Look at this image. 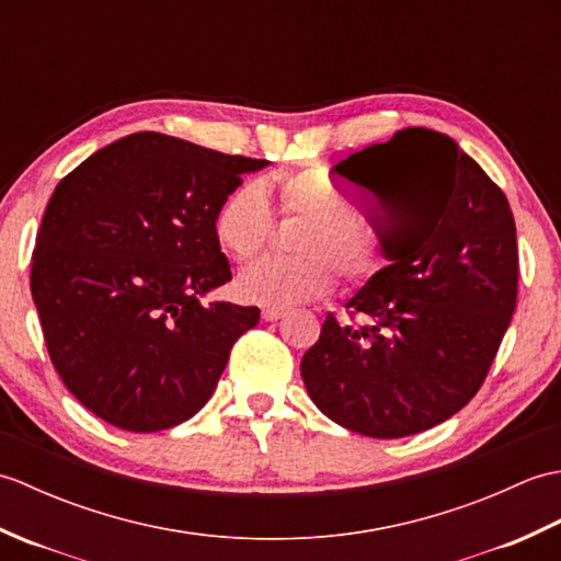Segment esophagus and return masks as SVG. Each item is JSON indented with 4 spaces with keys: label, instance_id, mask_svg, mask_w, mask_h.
I'll use <instances>...</instances> for the list:
<instances>
[{
    "label": "esophagus",
    "instance_id": "1",
    "mask_svg": "<svg viewBox=\"0 0 561 561\" xmlns=\"http://www.w3.org/2000/svg\"><path fill=\"white\" fill-rule=\"evenodd\" d=\"M287 316V308L284 306H267V308H262V318L265 320H279V318H284Z\"/></svg>",
    "mask_w": 561,
    "mask_h": 561
}]
</instances>
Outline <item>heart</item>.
Returning <instances> with one entry per match:
<instances>
[{
    "mask_svg": "<svg viewBox=\"0 0 561 561\" xmlns=\"http://www.w3.org/2000/svg\"><path fill=\"white\" fill-rule=\"evenodd\" d=\"M274 195L282 217L301 221L289 241L296 255L257 260L238 274L243 301L291 306L325 294L335 272L347 289H364L388 270V238L356 211L352 195L325 169L274 178ZM211 233L226 255L253 260L272 233L265 190L253 181L231 187L214 209Z\"/></svg>",
    "mask_w": 561,
    "mask_h": 561,
    "instance_id": "b5f03b06",
    "label": "heart"
}]
</instances>
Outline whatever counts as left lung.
Instances as JSON below:
<instances>
[{
	"label": "left lung",
	"instance_id": "obj_1",
	"mask_svg": "<svg viewBox=\"0 0 561 561\" xmlns=\"http://www.w3.org/2000/svg\"><path fill=\"white\" fill-rule=\"evenodd\" d=\"M335 171L380 202L390 265L344 306L352 323L328 313L301 359L306 390L350 432H426L478 396L516 311L514 214L434 129H400Z\"/></svg>",
	"mask_w": 561,
	"mask_h": 561
}]
</instances>
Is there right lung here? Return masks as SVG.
I'll return each instance as SVG.
<instances>
[{"label": "right lung", "instance_id": "right-lung-1", "mask_svg": "<svg viewBox=\"0 0 561 561\" xmlns=\"http://www.w3.org/2000/svg\"><path fill=\"white\" fill-rule=\"evenodd\" d=\"M265 159L137 133L65 175L35 236L31 294L50 362L83 408L163 432L211 398L257 306L199 304L231 279L221 197Z\"/></svg>", "mask_w": 561, "mask_h": 561}]
</instances>
